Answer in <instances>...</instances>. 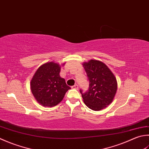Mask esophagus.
Masks as SVG:
<instances>
[{
	"mask_svg": "<svg viewBox=\"0 0 149 149\" xmlns=\"http://www.w3.org/2000/svg\"><path fill=\"white\" fill-rule=\"evenodd\" d=\"M72 88H73V89H76V90H77V89L79 88V86L77 85V84H75V85H74V86H72Z\"/></svg>",
	"mask_w": 149,
	"mask_h": 149,
	"instance_id": "obj_1",
	"label": "esophagus"
}]
</instances>
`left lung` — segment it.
<instances>
[{
	"instance_id": "1",
	"label": "left lung",
	"mask_w": 149,
	"mask_h": 149,
	"mask_svg": "<svg viewBox=\"0 0 149 149\" xmlns=\"http://www.w3.org/2000/svg\"><path fill=\"white\" fill-rule=\"evenodd\" d=\"M89 81L85 92L80 90L84 104L98 111L112 103L117 91V81L111 70L103 62L91 59L83 64Z\"/></svg>"
}]
</instances>
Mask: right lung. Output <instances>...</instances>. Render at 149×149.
I'll return each mask as SVG.
<instances>
[{
  "instance_id": "right-lung-1",
  "label": "right lung",
  "mask_w": 149,
  "mask_h": 149,
  "mask_svg": "<svg viewBox=\"0 0 149 149\" xmlns=\"http://www.w3.org/2000/svg\"><path fill=\"white\" fill-rule=\"evenodd\" d=\"M64 65V64H63ZM61 66L54 62L40 66L31 80V90L34 97L44 107H52L63 100L70 87L60 77Z\"/></svg>"
}]
</instances>
